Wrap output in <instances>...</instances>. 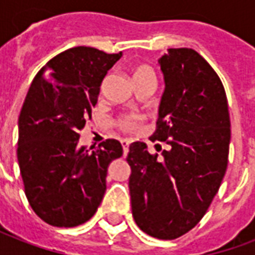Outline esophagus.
<instances>
[{
    "mask_svg": "<svg viewBox=\"0 0 255 255\" xmlns=\"http://www.w3.org/2000/svg\"><path fill=\"white\" fill-rule=\"evenodd\" d=\"M122 146H123V151H124V155H127L128 147H129V142H128V140H122Z\"/></svg>",
    "mask_w": 255,
    "mask_h": 255,
    "instance_id": "obj_1",
    "label": "esophagus"
}]
</instances>
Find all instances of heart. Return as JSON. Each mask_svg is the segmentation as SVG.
I'll return each mask as SVG.
<instances>
[{
	"label": "heart",
	"instance_id": "heart-1",
	"mask_svg": "<svg viewBox=\"0 0 255 255\" xmlns=\"http://www.w3.org/2000/svg\"><path fill=\"white\" fill-rule=\"evenodd\" d=\"M146 71H150V69L146 67H140L136 69L135 75L146 72ZM142 124H143V117L140 116V115H136V113L124 115V116H122L119 120H117V127L120 128L122 131H124V132H129V133L139 131L140 127H142Z\"/></svg>",
	"mask_w": 255,
	"mask_h": 255
}]
</instances>
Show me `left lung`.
Instances as JSON below:
<instances>
[{"instance_id": "8db88e82", "label": "left lung", "mask_w": 255, "mask_h": 255, "mask_svg": "<svg viewBox=\"0 0 255 255\" xmlns=\"http://www.w3.org/2000/svg\"><path fill=\"white\" fill-rule=\"evenodd\" d=\"M165 91L150 139L169 150L150 154L133 142L127 155L135 223L147 235L171 241L208 212L228 165L231 122L219 75L192 49H169L158 60Z\"/></svg>"}]
</instances>
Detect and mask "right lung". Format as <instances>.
<instances>
[{"label": "right lung", "mask_w": 255, "mask_h": 255, "mask_svg": "<svg viewBox=\"0 0 255 255\" xmlns=\"http://www.w3.org/2000/svg\"><path fill=\"white\" fill-rule=\"evenodd\" d=\"M120 57L94 47L68 49L39 69L27 93L17 161L30 206L53 227H76L94 216L106 191L108 166L123 155L116 139L91 153L79 144L101 83Z\"/></svg>", "instance_id": "right-lung-1"}]
</instances>
